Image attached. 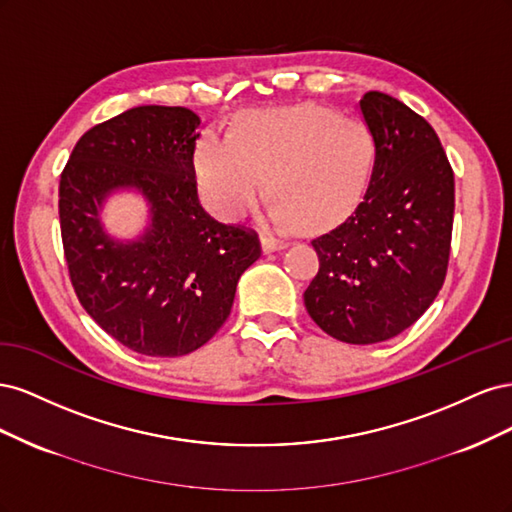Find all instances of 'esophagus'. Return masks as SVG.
<instances>
[{"label": "esophagus", "mask_w": 512, "mask_h": 512, "mask_svg": "<svg viewBox=\"0 0 512 512\" xmlns=\"http://www.w3.org/2000/svg\"><path fill=\"white\" fill-rule=\"evenodd\" d=\"M262 250L265 252H275V250H284V247L288 245L286 239H280V237H273V235H262Z\"/></svg>", "instance_id": "1"}]
</instances>
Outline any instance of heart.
<instances>
[{"label":"heart","instance_id":"heart-1","mask_svg":"<svg viewBox=\"0 0 512 512\" xmlns=\"http://www.w3.org/2000/svg\"><path fill=\"white\" fill-rule=\"evenodd\" d=\"M376 162L363 121L318 104L243 115L232 134L207 132L194 151V177L207 207L226 222L250 213L265 194L277 198L275 222L327 228L359 205Z\"/></svg>","mask_w":512,"mask_h":512}]
</instances>
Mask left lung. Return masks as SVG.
<instances>
[{"instance_id": "1", "label": "left lung", "mask_w": 512, "mask_h": 512, "mask_svg": "<svg viewBox=\"0 0 512 512\" xmlns=\"http://www.w3.org/2000/svg\"><path fill=\"white\" fill-rule=\"evenodd\" d=\"M361 113L376 141L363 200L312 239L320 267L307 314L346 344H378L425 314L451 256L455 177L429 123L397 98L367 91Z\"/></svg>"}]
</instances>
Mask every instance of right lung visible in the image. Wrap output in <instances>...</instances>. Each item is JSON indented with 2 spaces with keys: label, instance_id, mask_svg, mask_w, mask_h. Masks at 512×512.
<instances>
[{
  "label": "right lung",
  "instance_id": "obj_1",
  "mask_svg": "<svg viewBox=\"0 0 512 512\" xmlns=\"http://www.w3.org/2000/svg\"><path fill=\"white\" fill-rule=\"evenodd\" d=\"M200 119L183 106H136L87 130L59 179L64 256L85 312L126 348L183 356L226 322L241 273L260 258L254 230L200 207L194 149ZM119 187L150 203L136 242L108 238L97 211Z\"/></svg>",
  "mask_w": 512,
  "mask_h": 512
}]
</instances>
